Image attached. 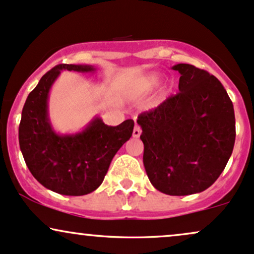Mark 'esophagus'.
Returning a JSON list of instances; mask_svg holds the SVG:
<instances>
[{"mask_svg": "<svg viewBox=\"0 0 254 254\" xmlns=\"http://www.w3.org/2000/svg\"><path fill=\"white\" fill-rule=\"evenodd\" d=\"M140 134H141V128H140L139 126L134 127V129H133V136H134V138H139Z\"/></svg>", "mask_w": 254, "mask_h": 254, "instance_id": "1", "label": "esophagus"}]
</instances>
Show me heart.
Listing matches in <instances>:
<instances>
[{
  "label": "heart",
  "instance_id": "obj_1",
  "mask_svg": "<svg viewBox=\"0 0 254 254\" xmlns=\"http://www.w3.org/2000/svg\"><path fill=\"white\" fill-rule=\"evenodd\" d=\"M159 83V76L157 74H148L144 79H141L138 84H135L132 88V94L134 96H141V95L147 94L152 89L156 88Z\"/></svg>",
  "mask_w": 254,
  "mask_h": 254
}]
</instances>
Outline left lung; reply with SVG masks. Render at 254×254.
I'll list each match as a JSON object with an SVG mask.
<instances>
[{"label": "left lung", "mask_w": 254, "mask_h": 254, "mask_svg": "<svg viewBox=\"0 0 254 254\" xmlns=\"http://www.w3.org/2000/svg\"><path fill=\"white\" fill-rule=\"evenodd\" d=\"M180 92L141 113L144 166L152 186L166 195L208 189L225 170L235 141L234 108L208 71L177 64Z\"/></svg>", "instance_id": "1"}]
</instances>
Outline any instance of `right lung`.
Returning a JSON list of instances; mask_svg holds the SVG:
<instances>
[{
	"label": "right lung",
	"mask_w": 254,
	"mask_h": 254,
	"mask_svg": "<svg viewBox=\"0 0 254 254\" xmlns=\"http://www.w3.org/2000/svg\"><path fill=\"white\" fill-rule=\"evenodd\" d=\"M63 70L94 72L92 65L59 64L29 92L19 126V142L27 168L45 188L67 196L90 193L101 186L116 152L132 136L134 121L108 126L95 118L82 132L53 130L47 112L49 92Z\"/></svg>",
	"instance_id": "obj_1"
}]
</instances>
